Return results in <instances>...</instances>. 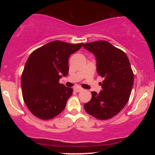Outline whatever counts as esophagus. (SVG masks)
I'll return each mask as SVG.
<instances>
[{
	"instance_id": "34e87169",
	"label": "esophagus",
	"mask_w": 155,
	"mask_h": 155,
	"mask_svg": "<svg viewBox=\"0 0 155 155\" xmlns=\"http://www.w3.org/2000/svg\"><path fill=\"white\" fill-rule=\"evenodd\" d=\"M74 90H75L76 92H81L83 90V89L81 87H75L74 88Z\"/></svg>"
}]
</instances>
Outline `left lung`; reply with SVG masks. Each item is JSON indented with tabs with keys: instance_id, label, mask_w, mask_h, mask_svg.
Segmentation results:
<instances>
[{
	"instance_id": "left-lung-1",
	"label": "left lung",
	"mask_w": 155,
	"mask_h": 155,
	"mask_svg": "<svg viewBox=\"0 0 155 155\" xmlns=\"http://www.w3.org/2000/svg\"><path fill=\"white\" fill-rule=\"evenodd\" d=\"M95 54L97 72L104 78L102 90L92 92V98L84 105L90 115L105 120L116 116L128 102L134 74L125 53L106 41L83 44Z\"/></svg>"
}]
</instances>
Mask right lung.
<instances>
[{"mask_svg":"<svg viewBox=\"0 0 155 155\" xmlns=\"http://www.w3.org/2000/svg\"><path fill=\"white\" fill-rule=\"evenodd\" d=\"M82 47L53 41L30 54L21 77L23 100L30 111L41 120L59 115L73 94V89L59 83L68 73V58Z\"/></svg>","mask_w":155,"mask_h":155,"instance_id":"obj_1","label":"right lung"}]
</instances>
